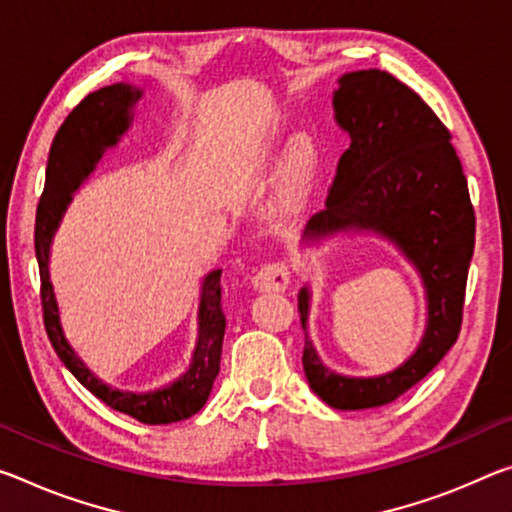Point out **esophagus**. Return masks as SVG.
I'll return each mask as SVG.
<instances>
[{
    "label": "esophagus",
    "instance_id": "34e87169",
    "mask_svg": "<svg viewBox=\"0 0 512 512\" xmlns=\"http://www.w3.org/2000/svg\"><path fill=\"white\" fill-rule=\"evenodd\" d=\"M253 287L255 291H262V294H280L289 287V271L285 264L275 262V264H266L255 273L253 278Z\"/></svg>",
    "mask_w": 512,
    "mask_h": 512
}]
</instances>
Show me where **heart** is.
Instances as JSON below:
<instances>
[{"label":"heart","mask_w":512,"mask_h":512,"mask_svg":"<svg viewBox=\"0 0 512 512\" xmlns=\"http://www.w3.org/2000/svg\"><path fill=\"white\" fill-rule=\"evenodd\" d=\"M321 150L310 134H296L280 161V214L289 216L303 205L319 175Z\"/></svg>","instance_id":"1"}]
</instances>
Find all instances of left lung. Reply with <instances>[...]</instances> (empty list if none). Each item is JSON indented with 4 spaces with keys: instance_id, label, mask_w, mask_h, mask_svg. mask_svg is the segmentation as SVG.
I'll use <instances>...</instances> for the list:
<instances>
[{
    "instance_id": "8db88e82",
    "label": "left lung",
    "mask_w": 512,
    "mask_h": 512,
    "mask_svg": "<svg viewBox=\"0 0 512 512\" xmlns=\"http://www.w3.org/2000/svg\"><path fill=\"white\" fill-rule=\"evenodd\" d=\"M332 111L351 145L339 157L326 209L310 218L300 246L376 237L412 266L426 300L424 332L399 367L378 376H346L316 351L312 287H300L310 389L335 410H367L399 399L456 344L476 218L449 129L412 88L376 68L346 72L332 91Z\"/></svg>"
}]
</instances>
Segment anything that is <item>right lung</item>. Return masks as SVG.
I'll use <instances>...</instances> for the list:
<instances>
[{"instance_id":"right-lung-1","label":"right lung","mask_w":512,"mask_h":512,"mask_svg":"<svg viewBox=\"0 0 512 512\" xmlns=\"http://www.w3.org/2000/svg\"><path fill=\"white\" fill-rule=\"evenodd\" d=\"M143 97V88L120 81L104 86L84 97L72 109L66 123L54 136L45 170V191L36 212V259L40 269V296H43L45 330L56 355L66 364L88 392L109 408L123 412L141 424H173L196 415L212 394L214 380L221 369V351L225 335V314L221 310V269L202 275L198 296V335L191 362L180 376L148 392L120 389L97 376L81 360L70 344L61 323V307L54 294L50 257L56 230L66 216L72 196L95 173L104 152L116 148L132 127L134 109Z\"/></svg>"}]
</instances>
